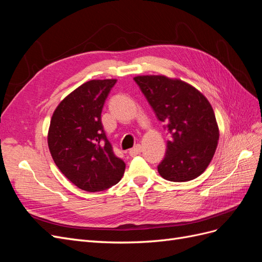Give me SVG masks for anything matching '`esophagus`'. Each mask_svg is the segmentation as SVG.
Listing matches in <instances>:
<instances>
[{
	"mask_svg": "<svg viewBox=\"0 0 262 262\" xmlns=\"http://www.w3.org/2000/svg\"><path fill=\"white\" fill-rule=\"evenodd\" d=\"M141 150H142L141 146H140V145H136V146H135L134 148H132V149L129 150V155H130V156H136V155H139V154L141 152Z\"/></svg>",
	"mask_w": 262,
	"mask_h": 262,
	"instance_id": "34e87169",
	"label": "esophagus"
}]
</instances>
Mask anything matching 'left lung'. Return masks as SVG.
<instances>
[{"mask_svg":"<svg viewBox=\"0 0 262 262\" xmlns=\"http://www.w3.org/2000/svg\"><path fill=\"white\" fill-rule=\"evenodd\" d=\"M134 80L170 136L159 174L171 182L196 179L208 167L217 146L212 106L196 88L179 79L147 75Z\"/></svg>","mask_w":262,"mask_h":262,"instance_id":"left-lung-1","label":"left lung"}]
</instances>
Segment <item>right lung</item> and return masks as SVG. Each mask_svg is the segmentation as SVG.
<instances>
[{
	"label": "right lung",
	"instance_id": "add662e5",
	"mask_svg": "<svg viewBox=\"0 0 262 262\" xmlns=\"http://www.w3.org/2000/svg\"><path fill=\"white\" fill-rule=\"evenodd\" d=\"M116 79L82 83L58 104L50 123L48 145L60 171L78 188L102 191L117 184L125 163L117 158L101 122Z\"/></svg>",
	"mask_w": 262,
	"mask_h": 262
}]
</instances>
